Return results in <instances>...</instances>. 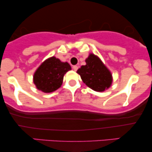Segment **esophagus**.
Returning a JSON list of instances; mask_svg holds the SVG:
<instances>
[{"label": "esophagus", "mask_w": 152, "mask_h": 152, "mask_svg": "<svg viewBox=\"0 0 152 152\" xmlns=\"http://www.w3.org/2000/svg\"><path fill=\"white\" fill-rule=\"evenodd\" d=\"M72 69H73V70H75V71H77L78 69V66H72Z\"/></svg>", "instance_id": "esophagus-1"}]
</instances>
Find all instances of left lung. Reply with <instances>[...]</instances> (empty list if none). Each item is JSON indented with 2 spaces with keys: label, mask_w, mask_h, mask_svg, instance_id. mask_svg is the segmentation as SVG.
Segmentation results:
<instances>
[{
  "label": "left lung",
  "mask_w": 152,
  "mask_h": 152,
  "mask_svg": "<svg viewBox=\"0 0 152 152\" xmlns=\"http://www.w3.org/2000/svg\"><path fill=\"white\" fill-rule=\"evenodd\" d=\"M86 64L82 66L77 72L83 82L95 91L102 92L112 84V75L100 59L94 54H90L86 59Z\"/></svg>",
  "instance_id": "obj_1"
}]
</instances>
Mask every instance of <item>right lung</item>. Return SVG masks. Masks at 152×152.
<instances>
[{
  "mask_svg": "<svg viewBox=\"0 0 152 152\" xmlns=\"http://www.w3.org/2000/svg\"><path fill=\"white\" fill-rule=\"evenodd\" d=\"M71 70L68 62H61L55 57L43 61L37 68L33 81L37 89L44 93H51L61 86L64 76Z\"/></svg>",
  "mask_w": 152,
  "mask_h": 152,
  "instance_id": "1",
  "label": "right lung"
}]
</instances>
